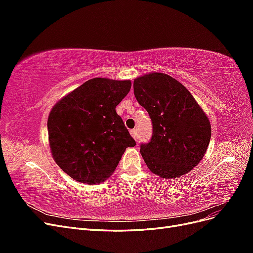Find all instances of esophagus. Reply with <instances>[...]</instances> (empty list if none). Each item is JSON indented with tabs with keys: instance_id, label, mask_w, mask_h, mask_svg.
Segmentation results:
<instances>
[{
	"instance_id": "1",
	"label": "esophagus",
	"mask_w": 253,
	"mask_h": 253,
	"mask_svg": "<svg viewBox=\"0 0 253 253\" xmlns=\"http://www.w3.org/2000/svg\"><path fill=\"white\" fill-rule=\"evenodd\" d=\"M129 133H131V136L136 140V139H137V129H136V128L131 129V132H129Z\"/></svg>"
}]
</instances>
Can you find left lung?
<instances>
[{
  "label": "left lung",
  "instance_id": "8db88e82",
  "mask_svg": "<svg viewBox=\"0 0 253 253\" xmlns=\"http://www.w3.org/2000/svg\"><path fill=\"white\" fill-rule=\"evenodd\" d=\"M134 95L153 124L151 141L140 153L152 173L176 178L202 162L211 138V125L201 105L182 84L164 73L134 80Z\"/></svg>",
  "mask_w": 253,
  "mask_h": 253
}]
</instances>
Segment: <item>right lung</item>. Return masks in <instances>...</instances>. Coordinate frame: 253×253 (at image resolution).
<instances>
[{"label": "right lung", "instance_id": "right-lung-1", "mask_svg": "<svg viewBox=\"0 0 253 253\" xmlns=\"http://www.w3.org/2000/svg\"><path fill=\"white\" fill-rule=\"evenodd\" d=\"M131 85L129 80L93 78L52 106L47 119L51 155L74 180L102 182L126 149L136 145L116 113Z\"/></svg>", "mask_w": 253, "mask_h": 253}]
</instances>
